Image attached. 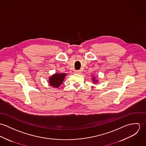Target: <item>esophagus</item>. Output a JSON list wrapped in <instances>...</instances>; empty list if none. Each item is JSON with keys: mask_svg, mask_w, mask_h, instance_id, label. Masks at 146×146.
I'll list each match as a JSON object with an SVG mask.
<instances>
[{"mask_svg": "<svg viewBox=\"0 0 146 146\" xmlns=\"http://www.w3.org/2000/svg\"><path fill=\"white\" fill-rule=\"evenodd\" d=\"M75 72L77 74H81V71L80 70H76Z\"/></svg>", "mask_w": 146, "mask_h": 146, "instance_id": "34e87169", "label": "esophagus"}]
</instances>
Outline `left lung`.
I'll list each match as a JSON object with an SVG mask.
<instances>
[{
	"instance_id": "8db88e82",
	"label": "left lung",
	"mask_w": 146,
	"mask_h": 146,
	"mask_svg": "<svg viewBox=\"0 0 146 146\" xmlns=\"http://www.w3.org/2000/svg\"><path fill=\"white\" fill-rule=\"evenodd\" d=\"M93 80H94V82H95V83H97V80H96V81H95V80H94V78H93Z\"/></svg>"
}]
</instances>
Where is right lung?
Here are the masks:
<instances>
[{"instance_id": "1", "label": "right lung", "mask_w": 146, "mask_h": 146, "mask_svg": "<svg viewBox=\"0 0 146 146\" xmlns=\"http://www.w3.org/2000/svg\"><path fill=\"white\" fill-rule=\"evenodd\" d=\"M66 76V74L64 73L62 74H55L50 78L49 84L53 86L54 88L58 87L62 83L63 79Z\"/></svg>"}]
</instances>
